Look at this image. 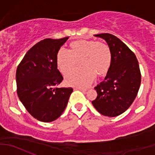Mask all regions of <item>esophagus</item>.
<instances>
[{
    "mask_svg": "<svg viewBox=\"0 0 155 155\" xmlns=\"http://www.w3.org/2000/svg\"><path fill=\"white\" fill-rule=\"evenodd\" d=\"M74 90H79V91H81L83 92V93H85V92H86V89L81 88V87H75Z\"/></svg>",
    "mask_w": 155,
    "mask_h": 155,
    "instance_id": "esophagus-1",
    "label": "esophagus"
}]
</instances>
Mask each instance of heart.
Masks as SVG:
<instances>
[{
	"label": "heart",
	"mask_w": 155,
	"mask_h": 155,
	"mask_svg": "<svg viewBox=\"0 0 155 155\" xmlns=\"http://www.w3.org/2000/svg\"><path fill=\"white\" fill-rule=\"evenodd\" d=\"M79 61L82 67L69 73L65 82L70 86L85 87L94 80L97 75L107 74L112 64V53L105 43L88 40L73 41L69 51L61 48L58 51L56 63L62 74H68Z\"/></svg>",
	"instance_id": "1"
}]
</instances>
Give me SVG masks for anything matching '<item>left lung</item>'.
<instances>
[{
  "mask_svg": "<svg viewBox=\"0 0 155 155\" xmlns=\"http://www.w3.org/2000/svg\"><path fill=\"white\" fill-rule=\"evenodd\" d=\"M104 39L112 53L110 69L94 89L97 97L92 104L102 115L115 117L130 107L141 83L139 62L134 53L120 39L110 34L94 35Z\"/></svg>",
  "mask_w": 155,
  "mask_h": 155,
  "instance_id": "8db88e82",
  "label": "left lung"
}]
</instances>
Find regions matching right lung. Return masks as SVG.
<instances>
[{"label":"right lung","mask_w":155,"mask_h":155,"mask_svg":"<svg viewBox=\"0 0 155 155\" xmlns=\"http://www.w3.org/2000/svg\"><path fill=\"white\" fill-rule=\"evenodd\" d=\"M69 37L45 39L30 48L16 70L17 94L28 112L43 122L61 115L73 92L72 87H58L63 76L56 56Z\"/></svg>","instance_id":"add662e5"}]
</instances>
